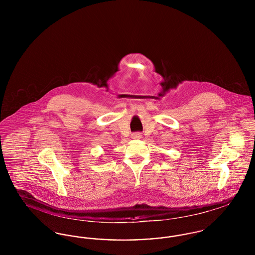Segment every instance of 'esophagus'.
<instances>
[{
  "label": "esophagus",
  "mask_w": 255,
  "mask_h": 255,
  "mask_svg": "<svg viewBox=\"0 0 255 255\" xmlns=\"http://www.w3.org/2000/svg\"><path fill=\"white\" fill-rule=\"evenodd\" d=\"M142 137L141 133H132V138L133 139H140Z\"/></svg>",
  "instance_id": "esophagus-1"
}]
</instances>
